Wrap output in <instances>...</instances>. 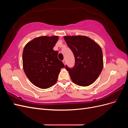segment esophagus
I'll return each instance as SVG.
<instances>
[{"label": "esophagus", "instance_id": "obj_1", "mask_svg": "<svg viewBox=\"0 0 128 128\" xmlns=\"http://www.w3.org/2000/svg\"><path fill=\"white\" fill-rule=\"evenodd\" d=\"M62 62H63V63L65 65V64H66V60H65V59H64L63 61H62Z\"/></svg>", "mask_w": 128, "mask_h": 128}]
</instances>
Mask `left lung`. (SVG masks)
I'll return each mask as SVG.
<instances>
[{
  "mask_svg": "<svg viewBox=\"0 0 128 128\" xmlns=\"http://www.w3.org/2000/svg\"><path fill=\"white\" fill-rule=\"evenodd\" d=\"M64 39L75 57L74 67L70 68L66 66L72 81L80 86H90L98 78L102 70L101 48L86 36H66Z\"/></svg>",
  "mask_w": 128,
  "mask_h": 128,
  "instance_id": "1",
  "label": "left lung"
}]
</instances>
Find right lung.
Masks as SVG:
<instances>
[{
	"instance_id": "right-lung-1",
	"label": "right lung",
	"mask_w": 128,
	"mask_h": 128,
	"mask_svg": "<svg viewBox=\"0 0 128 128\" xmlns=\"http://www.w3.org/2000/svg\"><path fill=\"white\" fill-rule=\"evenodd\" d=\"M59 37L40 36L24 46L22 54L23 68L30 81L40 88L51 87L57 81L60 69L64 67L54 51Z\"/></svg>"
}]
</instances>
